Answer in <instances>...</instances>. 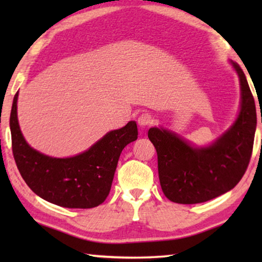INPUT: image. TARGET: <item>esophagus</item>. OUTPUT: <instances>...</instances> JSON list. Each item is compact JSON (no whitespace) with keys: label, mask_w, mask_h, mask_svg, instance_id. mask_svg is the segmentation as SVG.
I'll return each mask as SVG.
<instances>
[{"label":"esophagus","mask_w":262,"mask_h":262,"mask_svg":"<svg viewBox=\"0 0 262 262\" xmlns=\"http://www.w3.org/2000/svg\"><path fill=\"white\" fill-rule=\"evenodd\" d=\"M137 123H139L140 127H147L151 123V115L148 113L141 114L139 119H137Z\"/></svg>","instance_id":"34e87169"}]
</instances>
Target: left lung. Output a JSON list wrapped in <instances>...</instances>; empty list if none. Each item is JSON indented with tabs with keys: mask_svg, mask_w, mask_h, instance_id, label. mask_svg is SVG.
I'll use <instances>...</instances> for the list:
<instances>
[{
	"mask_svg": "<svg viewBox=\"0 0 262 262\" xmlns=\"http://www.w3.org/2000/svg\"><path fill=\"white\" fill-rule=\"evenodd\" d=\"M241 84V108L229 129L206 147H195L162 127L148 132L158 157V176L168 200L181 205L209 201L229 192L245 173L256 129L254 98L242 68L230 61Z\"/></svg>",
	"mask_w": 262,
	"mask_h": 262,
	"instance_id": "8db88e82",
	"label": "left lung"
}]
</instances>
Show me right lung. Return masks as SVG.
<instances>
[{"instance_id":"add662e5","label":"right lung","mask_w":262,"mask_h":262,"mask_svg":"<svg viewBox=\"0 0 262 262\" xmlns=\"http://www.w3.org/2000/svg\"><path fill=\"white\" fill-rule=\"evenodd\" d=\"M18 92L10 113V130L17 167L25 183L43 200L64 208L88 209L107 198L120 154L137 139V125L129 121L111 130L85 151L73 157L56 158L30 147L17 118Z\"/></svg>"}]
</instances>
